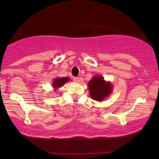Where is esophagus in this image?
I'll return each instance as SVG.
<instances>
[{"mask_svg":"<svg viewBox=\"0 0 159 159\" xmlns=\"http://www.w3.org/2000/svg\"><path fill=\"white\" fill-rule=\"evenodd\" d=\"M73 81L75 82H77V83H78V82L80 81V78L78 77H74L73 78Z\"/></svg>","mask_w":159,"mask_h":159,"instance_id":"esophagus-1","label":"esophagus"}]
</instances>
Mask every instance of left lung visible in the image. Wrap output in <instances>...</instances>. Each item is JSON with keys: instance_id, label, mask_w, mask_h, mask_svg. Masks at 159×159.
Listing matches in <instances>:
<instances>
[{"instance_id": "1", "label": "left lung", "mask_w": 159, "mask_h": 159, "mask_svg": "<svg viewBox=\"0 0 159 159\" xmlns=\"http://www.w3.org/2000/svg\"><path fill=\"white\" fill-rule=\"evenodd\" d=\"M90 95L93 99L102 102L112 93V84L105 81L102 76L96 75L88 82Z\"/></svg>"}]
</instances>
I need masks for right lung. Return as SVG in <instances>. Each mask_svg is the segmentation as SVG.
<instances>
[{"mask_svg":"<svg viewBox=\"0 0 159 159\" xmlns=\"http://www.w3.org/2000/svg\"><path fill=\"white\" fill-rule=\"evenodd\" d=\"M69 81V78L68 77H63V78H55L53 81L52 87L54 89H57L59 87H61L65 83Z\"/></svg>","mask_w":159,"mask_h":159,"instance_id":"obj_1","label":"right lung"}]
</instances>
